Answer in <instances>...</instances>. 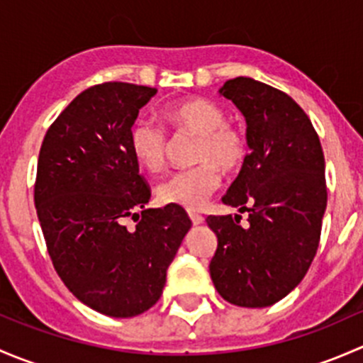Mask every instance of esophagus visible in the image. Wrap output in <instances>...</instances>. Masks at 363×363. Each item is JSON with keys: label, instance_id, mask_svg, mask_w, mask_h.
Wrapping results in <instances>:
<instances>
[{"label": "esophagus", "instance_id": "obj_1", "mask_svg": "<svg viewBox=\"0 0 363 363\" xmlns=\"http://www.w3.org/2000/svg\"><path fill=\"white\" fill-rule=\"evenodd\" d=\"M189 218H191L193 225H202L203 223V218L200 214H196V212H189Z\"/></svg>", "mask_w": 363, "mask_h": 363}]
</instances>
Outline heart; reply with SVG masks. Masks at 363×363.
Masks as SVG:
<instances>
[{"mask_svg":"<svg viewBox=\"0 0 363 363\" xmlns=\"http://www.w3.org/2000/svg\"><path fill=\"white\" fill-rule=\"evenodd\" d=\"M163 119L177 133L199 137L193 160L200 164L174 172L158 186L163 203L200 208L221 184L218 167L226 172L237 170L247 160V138L242 130L226 123V113L219 105L202 98L172 104L161 111ZM167 135L151 119H138L130 131V149L135 160L147 172H160L167 160Z\"/></svg>","mask_w":363,"mask_h":363,"instance_id":"b5f03b06","label":"heart"}]
</instances>
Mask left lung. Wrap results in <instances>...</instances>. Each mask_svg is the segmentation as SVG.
<instances>
[{
  "label": "left lung",
  "instance_id": "1",
  "mask_svg": "<svg viewBox=\"0 0 363 363\" xmlns=\"http://www.w3.org/2000/svg\"><path fill=\"white\" fill-rule=\"evenodd\" d=\"M219 96L246 119L250 155L223 203L250 212L208 216L218 237L211 259L218 294L240 307H269L298 286L313 263L327 208L325 158L307 113L286 93L250 77L226 80Z\"/></svg>",
  "mask_w": 363,
  "mask_h": 363
}]
</instances>
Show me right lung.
<instances>
[{
	"mask_svg": "<svg viewBox=\"0 0 363 363\" xmlns=\"http://www.w3.org/2000/svg\"><path fill=\"white\" fill-rule=\"evenodd\" d=\"M156 87L105 82L82 91L43 138L35 207L57 276L82 303L133 318L163 294L191 219L181 205L145 208L130 131ZM143 216L128 230V217Z\"/></svg>",
	"mask_w": 363,
	"mask_h": 363,
	"instance_id": "right-lung-1",
	"label": "right lung"
}]
</instances>
